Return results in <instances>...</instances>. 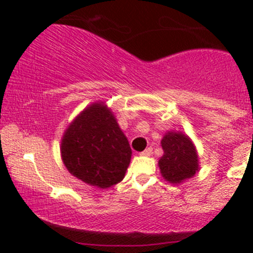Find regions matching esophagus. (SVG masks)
<instances>
[{
    "label": "esophagus",
    "mask_w": 253,
    "mask_h": 253,
    "mask_svg": "<svg viewBox=\"0 0 253 253\" xmlns=\"http://www.w3.org/2000/svg\"><path fill=\"white\" fill-rule=\"evenodd\" d=\"M152 148H147L145 150H143V152L141 153V155H143V157H149L150 154H152Z\"/></svg>",
    "instance_id": "obj_1"
}]
</instances>
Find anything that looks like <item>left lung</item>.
<instances>
[{
	"label": "left lung",
	"mask_w": 253,
	"mask_h": 253,
	"mask_svg": "<svg viewBox=\"0 0 253 253\" xmlns=\"http://www.w3.org/2000/svg\"><path fill=\"white\" fill-rule=\"evenodd\" d=\"M160 143L164 154L158 165L165 181L178 185L200 171L197 149L187 134L168 131Z\"/></svg>",
	"instance_id": "left-lung-1"
}]
</instances>
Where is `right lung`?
Segmentation results:
<instances>
[{
    "instance_id": "add662e5",
    "label": "right lung",
    "mask_w": 253,
    "mask_h": 253,
    "mask_svg": "<svg viewBox=\"0 0 253 253\" xmlns=\"http://www.w3.org/2000/svg\"><path fill=\"white\" fill-rule=\"evenodd\" d=\"M60 149L71 175L103 190L124 180L132 155L127 137L104 101L79 112L66 128Z\"/></svg>"
}]
</instances>
